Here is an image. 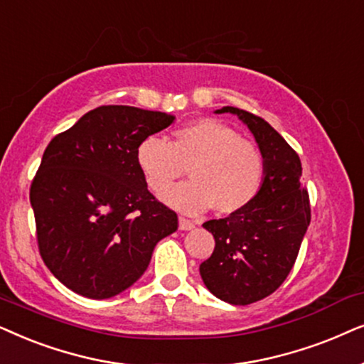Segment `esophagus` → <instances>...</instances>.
I'll return each mask as SVG.
<instances>
[{
    "instance_id": "1",
    "label": "esophagus",
    "mask_w": 364,
    "mask_h": 364,
    "mask_svg": "<svg viewBox=\"0 0 364 364\" xmlns=\"http://www.w3.org/2000/svg\"><path fill=\"white\" fill-rule=\"evenodd\" d=\"M179 230L181 231H190V230H193V228H195V223L193 221H190V220H186V218H179Z\"/></svg>"
}]
</instances>
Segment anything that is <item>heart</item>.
Instances as JSON below:
<instances>
[{
	"label": "heart",
	"instance_id": "obj_1",
	"mask_svg": "<svg viewBox=\"0 0 364 364\" xmlns=\"http://www.w3.org/2000/svg\"><path fill=\"white\" fill-rule=\"evenodd\" d=\"M136 164L149 190L161 195L188 166L190 181L174 186L164 201L186 215L215 206L235 215L251 205L264 179L263 154L218 119L203 118L173 132V141L146 136L138 143Z\"/></svg>",
	"mask_w": 364,
	"mask_h": 364
}]
</instances>
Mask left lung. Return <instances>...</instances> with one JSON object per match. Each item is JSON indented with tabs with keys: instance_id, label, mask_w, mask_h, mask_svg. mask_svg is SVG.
I'll use <instances>...</instances> for the list:
<instances>
[{
	"instance_id": "1",
	"label": "left lung",
	"mask_w": 364,
	"mask_h": 364,
	"mask_svg": "<svg viewBox=\"0 0 364 364\" xmlns=\"http://www.w3.org/2000/svg\"><path fill=\"white\" fill-rule=\"evenodd\" d=\"M216 113L238 116L264 159L263 185L253 203L203 225L215 236V251L200 264L203 283L216 298L245 306L269 296L287 279L311 221V208L301 185L299 156L273 126L232 106Z\"/></svg>"
}]
</instances>
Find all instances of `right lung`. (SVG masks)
Masks as SVG:
<instances>
[{"instance_id":"right-lung-1","label":"right lung","mask_w":364,"mask_h":364,"mask_svg":"<svg viewBox=\"0 0 364 364\" xmlns=\"http://www.w3.org/2000/svg\"><path fill=\"white\" fill-rule=\"evenodd\" d=\"M173 114L100 106L56 134L31 183L36 240L48 269L81 296H116L141 278L154 246L178 230L139 171L138 143Z\"/></svg>"}]
</instances>
